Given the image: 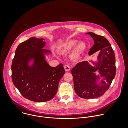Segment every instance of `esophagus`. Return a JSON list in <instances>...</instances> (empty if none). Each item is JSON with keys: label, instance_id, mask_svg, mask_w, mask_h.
<instances>
[{"label": "esophagus", "instance_id": "obj_1", "mask_svg": "<svg viewBox=\"0 0 128 128\" xmlns=\"http://www.w3.org/2000/svg\"><path fill=\"white\" fill-rule=\"evenodd\" d=\"M64 69L65 71H69L70 70V66L68 65H65L64 66Z\"/></svg>", "mask_w": 128, "mask_h": 128}]
</instances>
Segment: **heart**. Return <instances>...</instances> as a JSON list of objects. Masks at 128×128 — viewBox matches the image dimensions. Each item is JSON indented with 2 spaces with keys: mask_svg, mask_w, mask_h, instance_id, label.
Returning <instances> with one entry per match:
<instances>
[{
  "mask_svg": "<svg viewBox=\"0 0 128 128\" xmlns=\"http://www.w3.org/2000/svg\"><path fill=\"white\" fill-rule=\"evenodd\" d=\"M76 43L77 41L76 40H71L67 42L62 46V50L63 52H68L74 47V54L76 55H78L84 50L86 46L84 43L82 42H80L77 44Z\"/></svg>",
  "mask_w": 128,
  "mask_h": 128,
  "instance_id": "1",
  "label": "heart"
}]
</instances>
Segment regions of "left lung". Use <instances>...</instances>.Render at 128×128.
<instances>
[{"instance_id":"1","label":"left lung","mask_w":128,"mask_h":128,"mask_svg":"<svg viewBox=\"0 0 128 128\" xmlns=\"http://www.w3.org/2000/svg\"><path fill=\"white\" fill-rule=\"evenodd\" d=\"M94 40V44L90 48L89 55L100 50L97 68L88 64L87 61L78 63L71 70L74 78V88L76 94L84 99H94L102 96L109 89L116 73V57L114 50L108 40L104 36L88 32ZM99 69L101 76L102 85L96 84L97 78L94 72Z\"/></svg>"}]
</instances>
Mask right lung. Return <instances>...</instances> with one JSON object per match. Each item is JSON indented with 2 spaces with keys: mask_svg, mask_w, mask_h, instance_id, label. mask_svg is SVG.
Listing matches in <instances>:
<instances>
[{
  "mask_svg": "<svg viewBox=\"0 0 128 128\" xmlns=\"http://www.w3.org/2000/svg\"><path fill=\"white\" fill-rule=\"evenodd\" d=\"M43 38H31L18 46L12 64V78L14 86L25 98L37 102L50 100L56 95L60 80L65 74L62 63L52 67L45 61ZM34 59L30 68L28 61Z\"/></svg>",
  "mask_w": 128,
  "mask_h": 128,
  "instance_id": "1",
  "label": "right lung"
}]
</instances>
